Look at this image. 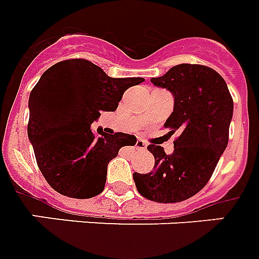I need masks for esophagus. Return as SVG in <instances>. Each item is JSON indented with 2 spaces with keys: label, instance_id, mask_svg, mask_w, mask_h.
I'll use <instances>...</instances> for the list:
<instances>
[{
  "label": "esophagus",
  "instance_id": "34e87169",
  "mask_svg": "<svg viewBox=\"0 0 259 259\" xmlns=\"http://www.w3.org/2000/svg\"><path fill=\"white\" fill-rule=\"evenodd\" d=\"M136 148H138V150H140V151H144L147 148V144H146V142H144V140H138V142H136Z\"/></svg>",
  "mask_w": 259,
  "mask_h": 259
}]
</instances>
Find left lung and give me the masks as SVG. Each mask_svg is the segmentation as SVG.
<instances>
[{
  "label": "left lung",
  "instance_id": "8db88e82",
  "mask_svg": "<svg viewBox=\"0 0 259 259\" xmlns=\"http://www.w3.org/2000/svg\"><path fill=\"white\" fill-rule=\"evenodd\" d=\"M151 82L169 91L174 111L165 120L168 134L178 132L174 152L150 144L154 169L134 172L140 195L159 203H177L206 186L229 143L233 99L218 72L198 64H179Z\"/></svg>",
  "mask_w": 259,
  "mask_h": 259
}]
</instances>
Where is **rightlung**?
Instances as JSON below:
<instances>
[{
  "instance_id": "obj_1",
  "label": "right lung",
  "mask_w": 259,
  "mask_h": 259,
  "mask_svg": "<svg viewBox=\"0 0 259 259\" xmlns=\"http://www.w3.org/2000/svg\"><path fill=\"white\" fill-rule=\"evenodd\" d=\"M143 81L109 77L82 59L60 61L42 73L29 96L28 138L37 165L55 191L88 199L104 190L108 163L136 138L100 128L99 136L91 124L101 111H116L124 92Z\"/></svg>"
}]
</instances>
